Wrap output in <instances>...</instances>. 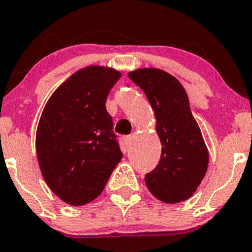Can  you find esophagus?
Masks as SVG:
<instances>
[{"mask_svg": "<svg viewBox=\"0 0 252 252\" xmlns=\"http://www.w3.org/2000/svg\"><path fill=\"white\" fill-rule=\"evenodd\" d=\"M131 139H132V136H131V134H128V136H124V137H123L124 143H125L126 145H128L129 143H131Z\"/></svg>", "mask_w": 252, "mask_h": 252, "instance_id": "obj_1", "label": "esophagus"}]
</instances>
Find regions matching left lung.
<instances>
[{"label":"left lung","instance_id":"1","mask_svg":"<svg viewBox=\"0 0 252 252\" xmlns=\"http://www.w3.org/2000/svg\"><path fill=\"white\" fill-rule=\"evenodd\" d=\"M128 77L142 88L154 109L162 144L159 164L145 175V184L164 203L184 201L201 183L209 164V153L187 92L176 77L160 69L134 70Z\"/></svg>","mask_w":252,"mask_h":252}]
</instances>
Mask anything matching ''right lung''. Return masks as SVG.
<instances>
[{"label": "right lung", "mask_w": 252, "mask_h": 252, "mask_svg": "<svg viewBox=\"0 0 252 252\" xmlns=\"http://www.w3.org/2000/svg\"><path fill=\"white\" fill-rule=\"evenodd\" d=\"M116 70L87 66L52 94L41 115L36 152L43 178L66 204L80 206L103 191L123 153L105 109L120 79Z\"/></svg>", "instance_id": "1"}]
</instances>
